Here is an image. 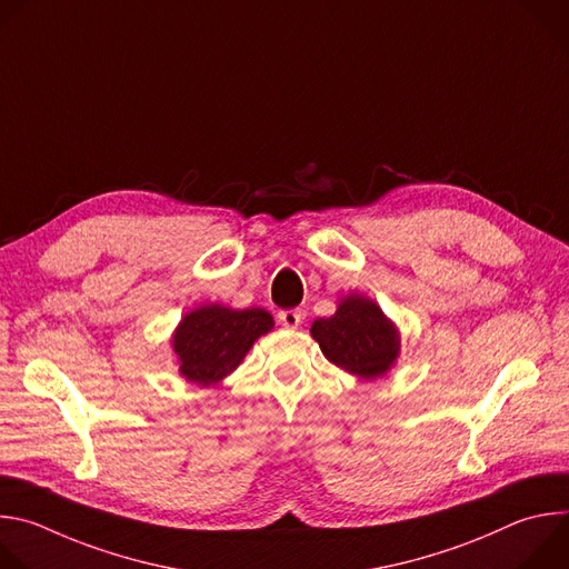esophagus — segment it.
<instances>
[{
    "instance_id": "34e87169",
    "label": "esophagus",
    "mask_w": 569,
    "mask_h": 569,
    "mask_svg": "<svg viewBox=\"0 0 569 569\" xmlns=\"http://www.w3.org/2000/svg\"><path fill=\"white\" fill-rule=\"evenodd\" d=\"M301 319H303L301 310H281L279 312V321L283 323L286 329H297L299 323H301Z\"/></svg>"
}]
</instances>
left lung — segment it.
Segmentation results:
<instances>
[{"label": "left lung", "mask_w": 569, "mask_h": 569, "mask_svg": "<svg viewBox=\"0 0 569 569\" xmlns=\"http://www.w3.org/2000/svg\"><path fill=\"white\" fill-rule=\"evenodd\" d=\"M310 336L327 360L365 380L382 378L400 353L396 327L362 295H347L336 315L315 319Z\"/></svg>", "instance_id": "obj_1"}]
</instances>
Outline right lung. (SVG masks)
Instances as JSON below:
<instances>
[{"instance_id":"obj_1","label":"right lung","mask_w":569,"mask_h":569,"mask_svg":"<svg viewBox=\"0 0 569 569\" xmlns=\"http://www.w3.org/2000/svg\"><path fill=\"white\" fill-rule=\"evenodd\" d=\"M274 329V319L263 308L233 310L220 303L198 306L187 312L173 333L180 373L200 387L218 385Z\"/></svg>"}]
</instances>
